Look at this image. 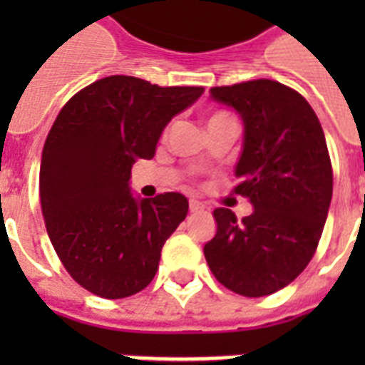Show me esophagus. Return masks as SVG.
<instances>
[{"label":"esophagus","mask_w":365,"mask_h":365,"mask_svg":"<svg viewBox=\"0 0 365 365\" xmlns=\"http://www.w3.org/2000/svg\"><path fill=\"white\" fill-rule=\"evenodd\" d=\"M189 210H191V212H202V210H205V205H202V202H199V200L191 199V200H189Z\"/></svg>","instance_id":"obj_1"}]
</instances>
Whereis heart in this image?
<instances>
[{
    "mask_svg": "<svg viewBox=\"0 0 365 365\" xmlns=\"http://www.w3.org/2000/svg\"><path fill=\"white\" fill-rule=\"evenodd\" d=\"M225 117H231V115H227V113H222V111H220V113H214V115H212L210 119H208V121H216V119H225Z\"/></svg>",
    "mask_w": 365,
    "mask_h": 365,
    "instance_id": "1",
    "label": "heart"
}]
</instances>
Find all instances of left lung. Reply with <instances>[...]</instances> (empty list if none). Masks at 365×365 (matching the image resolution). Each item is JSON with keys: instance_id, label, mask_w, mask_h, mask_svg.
<instances>
[{"instance_id": "obj_1", "label": "left lung", "mask_w": 365, "mask_h": 365, "mask_svg": "<svg viewBox=\"0 0 365 365\" xmlns=\"http://www.w3.org/2000/svg\"><path fill=\"white\" fill-rule=\"evenodd\" d=\"M210 98L242 119L235 193L254 212L239 222L229 208L214 210L206 263L235 294L271 295L309 265L328 217L334 174L324 130L299 93L271 79L214 87Z\"/></svg>"}]
</instances>
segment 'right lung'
Returning <instances> with one entry per match:
<instances>
[{
	"label": "right lung",
	"instance_id": "1",
	"mask_svg": "<svg viewBox=\"0 0 365 365\" xmlns=\"http://www.w3.org/2000/svg\"><path fill=\"white\" fill-rule=\"evenodd\" d=\"M202 93L111 76L60 110L41 155V210L62 265L94 295L121 299L153 280L189 202L182 193L134 197L132 165L153 159L172 117Z\"/></svg>",
	"mask_w": 365,
	"mask_h": 365
}]
</instances>
